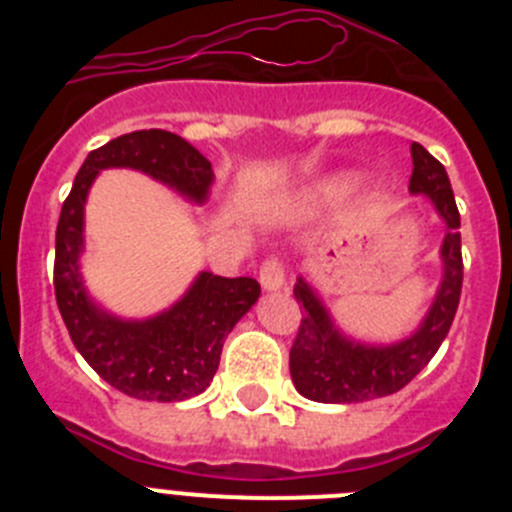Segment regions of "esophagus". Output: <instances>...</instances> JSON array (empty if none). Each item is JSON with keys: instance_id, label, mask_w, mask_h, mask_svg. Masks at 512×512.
I'll return each mask as SVG.
<instances>
[{"instance_id": "1", "label": "esophagus", "mask_w": 512, "mask_h": 512, "mask_svg": "<svg viewBox=\"0 0 512 512\" xmlns=\"http://www.w3.org/2000/svg\"><path fill=\"white\" fill-rule=\"evenodd\" d=\"M259 282L261 287L269 289V292H274V289L284 287V266L282 261L274 259V256H269V259L261 264L259 269Z\"/></svg>"}]
</instances>
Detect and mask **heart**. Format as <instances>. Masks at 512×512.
Wrapping results in <instances>:
<instances>
[{
	"mask_svg": "<svg viewBox=\"0 0 512 512\" xmlns=\"http://www.w3.org/2000/svg\"><path fill=\"white\" fill-rule=\"evenodd\" d=\"M330 189H333V192H338V189H343V184H333V187H330Z\"/></svg>",
	"mask_w": 512,
	"mask_h": 512,
	"instance_id": "b5f03b06",
	"label": "heart"
}]
</instances>
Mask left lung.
I'll return each mask as SVG.
<instances>
[{
	"label": "left lung",
	"mask_w": 512,
	"mask_h": 512,
	"mask_svg": "<svg viewBox=\"0 0 512 512\" xmlns=\"http://www.w3.org/2000/svg\"><path fill=\"white\" fill-rule=\"evenodd\" d=\"M410 153H413L410 192L425 194L449 228L441 246L443 279L436 300L413 336L392 346H369L343 336L330 320V312L325 310L320 297L315 295V289L305 279H297L295 300L305 307V312L289 351V372L297 392L307 400L351 405V402L395 395L436 356L454 323L461 279H464L461 217L456 210L454 189L441 161H436L420 143H413Z\"/></svg>",
	"instance_id": "1"
}]
</instances>
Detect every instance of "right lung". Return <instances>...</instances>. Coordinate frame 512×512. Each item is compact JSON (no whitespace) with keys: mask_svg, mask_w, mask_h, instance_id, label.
<instances>
[{"mask_svg":"<svg viewBox=\"0 0 512 512\" xmlns=\"http://www.w3.org/2000/svg\"><path fill=\"white\" fill-rule=\"evenodd\" d=\"M138 169L187 200L205 202L215 179L212 164L169 130H135L104 143L81 164L56 228L53 287L69 336L94 372L135 400L179 402L210 387L223 343L235 323L259 300L251 277H217L202 271L187 295L148 320H120L89 300L81 282L84 205L102 169Z\"/></svg>","mask_w":512,"mask_h":512,"instance_id":"add662e5","label":"right lung"}]
</instances>
